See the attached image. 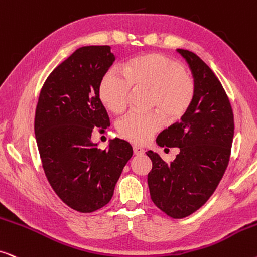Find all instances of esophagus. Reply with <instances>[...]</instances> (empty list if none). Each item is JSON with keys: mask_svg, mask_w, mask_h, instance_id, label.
I'll list each match as a JSON object with an SVG mask.
<instances>
[{"mask_svg": "<svg viewBox=\"0 0 257 257\" xmlns=\"http://www.w3.org/2000/svg\"><path fill=\"white\" fill-rule=\"evenodd\" d=\"M144 149L143 148H141V146H138V145H133V153H135V155H137V156H139V155H144Z\"/></svg>", "mask_w": 257, "mask_h": 257, "instance_id": "obj_1", "label": "esophagus"}]
</instances>
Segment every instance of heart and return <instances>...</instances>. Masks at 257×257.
Returning <instances> with one entry per match:
<instances>
[{"mask_svg":"<svg viewBox=\"0 0 257 257\" xmlns=\"http://www.w3.org/2000/svg\"><path fill=\"white\" fill-rule=\"evenodd\" d=\"M124 74L111 69L104 75L99 88L100 99L113 113L126 108L132 88L150 89L149 113L131 112L118 121L122 138L143 144L163 127V115L169 121L179 120L189 111L195 98V82L177 60L150 53L125 63Z\"/></svg>","mask_w":257,"mask_h":257,"instance_id":"obj_1","label":"heart"}]
</instances>
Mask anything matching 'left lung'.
Masks as SVG:
<instances>
[{"label":"left lung","mask_w":257,"mask_h":257,"mask_svg":"<svg viewBox=\"0 0 257 257\" xmlns=\"http://www.w3.org/2000/svg\"><path fill=\"white\" fill-rule=\"evenodd\" d=\"M195 82V98L189 111L161 132L156 143L178 148L175 161L165 163L148 151L152 170L148 184L152 202L173 218L198 210L214 194L228 166L234 139V114L226 93L215 73L195 53L177 49Z\"/></svg>","instance_id":"left-lung-1"}]
</instances>
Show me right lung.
Returning <instances> with one entry per match:
<instances>
[{"instance_id": "add662e5", "label": "right lung", "mask_w": 257, "mask_h": 257, "mask_svg": "<svg viewBox=\"0 0 257 257\" xmlns=\"http://www.w3.org/2000/svg\"><path fill=\"white\" fill-rule=\"evenodd\" d=\"M114 60L109 46L78 48L49 74L36 105L34 131L46 177L79 212L96 211L111 201L133 155L122 139L109 141L105 150L92 142L94 127L104 132L109 126L99 88Z\"/></svg>"}]
</instances>
